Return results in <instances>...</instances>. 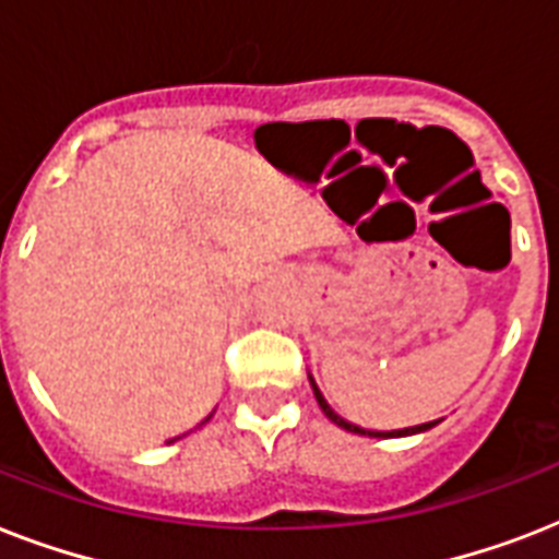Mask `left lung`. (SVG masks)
<instances>
[{"instance_id":"1","label":"left lung","mask_w":559,"mask_h":559,"mask_svg":"<svg viewBox=\"0 0 559 559\" xmlns=\"http://www.w3.org/2000/svg\"><path fill=\"white\" fill-rule=\"evenodd\" d=\"M307 377H310V385H313L316 403H319V408H322V412H324V417H331L333 424H336V426H342V429H348V432H354V435H368V438H406V435L426 432V429H432V426L438 424V420H429V424L406 426V429H391V432H373V429H362V426H357V424H348V420H345V417H342V415H336V412H333V408H331V403H328V400H324V394H322V391H319V385H316L313 373H307Z\"/></svg>"}]
</instances>
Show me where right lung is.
<instances>
[{"label": "right lung", "mask_w": 559, "mask_h": 559, "mask_svg": "<svg viewBox=\"0 0 559 559\" xmlns=\"http://www.w3.org/2000/svg\"><path fill=\"white\" fill-rule=\"evenodd\" d=\"M209 417H211V415H209ZM209 417H205V420H209ZM205 420H202V424H205ZM202 424H200V426H202ZM174 441H177V438H174ZM174 441H170V443H174Z\"/></svg>", "instance_id": "right-lung-1"}]
</instances>
